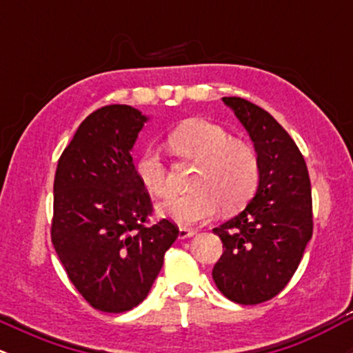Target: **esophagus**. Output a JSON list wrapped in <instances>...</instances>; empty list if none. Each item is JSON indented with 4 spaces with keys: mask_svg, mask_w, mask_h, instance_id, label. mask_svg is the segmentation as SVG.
Segmentation results:
<instances>
[{
    "mask_svg": "<svg viewBox=\"0 0 353 353\" xmlns=\"http://www.w3.org/2000/svg\"><path fill=\"white\" fill-rule=\"evenodd\" d=\"M196 232H197V230H194V229L181 228L179 229V239H181V241H184V239H189V237L196 236Z\"/></svg>",
    "mask_w": 353,
    "mask_h": 353,
    "instance_id": "obj_1",
    "label": "esophagus"
}]
</instances>
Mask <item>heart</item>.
Masks as SVG:
<instances>
[{
	"instance_id": "heart-1",
	"label": "heart",
	"mask_w": 353,
	"mask_h": 353,
	"mask_svg": "<svg viewBox=\"0 0 353 353\" xmlns=\"http://www.w3.org/2000/svg\"><path fill=\"white\" fill-rule=\"evenodd\" d=\"M168 144L181 159L197 163L190 188L184 196L159 205V214L179 225L208 221L219 208L225 212L241 209L252 197L259 181L257 154L244 141L232 139L222 125L208 119H189L168 136ZM141 184L152 196L172 194V174L163 154L149 148L136 164Z\"/></svg>"
}]
</instances>
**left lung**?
<instances>
[{"label":"left lung","instance_id":"obj_1","mask_svg":"<svg viewBox=\"0 0 353 353\" xmlns=\"http://www.w3.org/2000/svg\"><path fill=\"white\" fill-rule=\"evenodd\" d=\"M241 121L259 159V185L247 208L214 229L224 252L212 269L229 301L255 305L289 283L312 239L307 164L289 132L269 112L242 98H222Z\"/></svg>","mask_w":353,"mask_h":353}]
</instances>
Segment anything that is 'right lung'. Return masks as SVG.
I'll use <instances>...</instances> for the list:
<instances>
[{"mask_svg":"<svg viewBox=\"0 0 353 353\" xmlns=\"http://www.w3.org/2000/svg\"><path fill=\"white\" fill-rule=\"evenodd\" d=\"M148 117L125 104L89 114L58 161L51 241L88 303L121 314L148 297L179 229L148 225L151 197L132 164Z\"/></svg>","mask_w":353,"mask_h":353,"instance_id":"add662e5","label":"right lung"}]
</instances>
